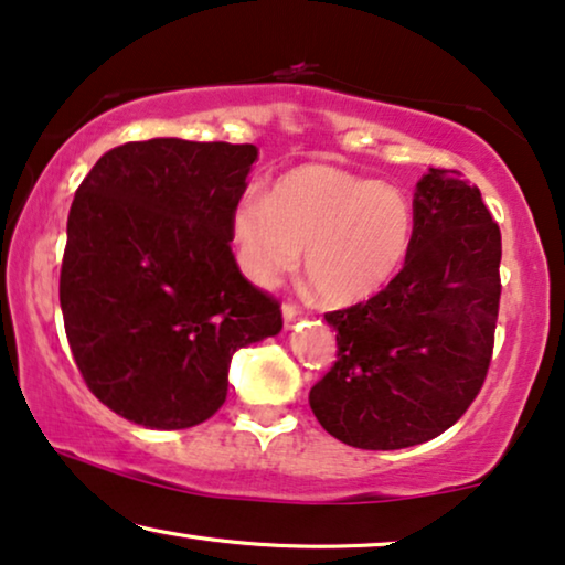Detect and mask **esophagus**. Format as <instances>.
Wrapping results in <instances>:
<instances>
[{
	"label": "esophagus",
	"instance_id": "34e87169",
	"mask_svg": "<svg viewBox=\"0 0 565 565\" xmlns=\"http://www.w3.org/2000/svg\"><path fill=\"white\" fill-rule=\"evenodd\" d=\"M282 318H285V323H292V321H296V318H300V308L292 306V302H285V306H282Z\"/></svg>",
	"mask_w": 565,
	"mask_h": 565
}]
</instances>
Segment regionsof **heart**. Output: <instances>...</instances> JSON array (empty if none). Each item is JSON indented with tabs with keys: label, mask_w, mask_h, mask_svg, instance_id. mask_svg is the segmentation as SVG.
<instances>
[{
	"label": "heart",
	"mask_w": 565,
	"mask_h": 565,
	"mask_svg": "<svg viewBox=\"0 0 565 565\" xmlns=\"http://www.w3.org/2000/svg\"><path fill=\"white\" fill-rule=\"evenodd\" d=\"M236 265L257 288H273L298 265L326 308L377 298L413 247L415 214L395 185L306 162L282 173L267 199L244 195L228 218Z\"/></svg>",
	"instance_id": "b5f03b06"
}]
</instances>
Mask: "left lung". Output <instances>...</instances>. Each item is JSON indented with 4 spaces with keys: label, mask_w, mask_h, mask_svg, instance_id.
Segmentation results:
<instances>
[{
    "label": "left lung",
    "mask_w": 565,
    "mask_h": 565,
    "mask_svg": "<svg viewBox=\"0 0 565 565\" xmlns=\"http://www.w3.org/2000/svg\"><path fill=\"white\" fill-rule=\"evenodd\" d=\"M413 247L377 298L326 313L339 354L310 411L341 444L395 451L436 438L484 384L500 308V226L479 188L430 168Z\"/></svg>",
    "instance_id": "left-lung-1"
}]
</instances>
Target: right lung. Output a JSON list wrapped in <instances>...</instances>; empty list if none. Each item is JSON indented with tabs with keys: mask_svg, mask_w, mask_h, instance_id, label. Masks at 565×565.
Listing matches in <instances>:
<instances>
[{
	"mask_svg": "<svg viewBox=\"0 0 565 565\" xmlns=\"http://www.w3.org/2000/svg\"><path fill=\"white\" fill-rule=\"evenodd\" d=\"M255 160V145L154 137L102 154L78 185L65 337L88 390L121 418L152 430L209 420L236 351L280 333V306L228 247Z\"/></svg>",
	"mask_w": 565,
	"mask_h": 565,
	"instance_id": "1",
	"label": "right lung"
}]
</instances>
